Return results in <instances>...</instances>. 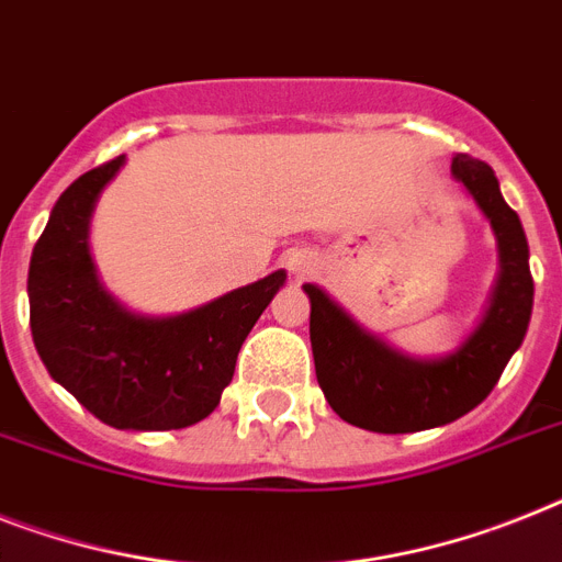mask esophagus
I'll return each instance as SVG.
<instances>
[{
	"label": "esophagus",
	"mask_w": 562,
	"mask_h": 562,
	"mask_svg": "<svg viewBox=\"0 0 562 562\" xmlns=\"http://www.w3.org/2000/svg\"><path fill=\"white\" fill-rule=\"evenodd\" d=\"M289 268H291V273H296V277L305 271H312V257H308V254H303V250H296V254H291L289 257Z\"/></svg>",
	"instance_id": "1"
}]
</instances>
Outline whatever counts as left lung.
Wrapping results in <instances>:
<instances>
[{
	"instance_id": "obj_1",
	"label": "left lung",
	"mask_w": 562,
	"mask_h": 562,
	"mask_svg": "<svg viewBox=\"0 0 562 562\" xmlns=\"http://www.w3.org/2000/svg\"><path fill=\"white\" fill-rule=\"evenodd\" d=\"M453 176L491 218L499 241V280L491 308L453 355L441 360L398 355L367 335L317 285H305L312 300L308 331L317 384L331 409L363 430L418 432L462 418L491 395L526 337L533 305L526 231L485 161L456 155Z\"/></svg>"
}]
</instances>
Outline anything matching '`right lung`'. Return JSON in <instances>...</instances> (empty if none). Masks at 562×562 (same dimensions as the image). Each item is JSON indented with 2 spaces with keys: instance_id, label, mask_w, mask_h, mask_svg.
<instances>
[{
  "instance_id": "add662e5",
  "label": "right lung",
  "mask_w": 562,
  "mask_h": 562,
  "mask_svg": "<svg viewBox=\"0 0 562 562\" xmlns=\"http://www.w3.org/2000/svg\"><path fill=\"white\" fill-rule=\"evenodd\" d=\"M123 155L59 195L29 268L31 335L45 369L117 430H181L207 418L231 384L245 337L285 271L176 317H138L103 291L89 257V216Z\"/></svg>"
}]
</instances>
